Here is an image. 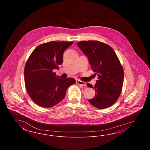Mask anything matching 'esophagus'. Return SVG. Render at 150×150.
Instances as JSON below:
<instances>
[{"instance_id": "obj_1", "label": "esophagus", "mask_w": 150, "mask_h": 150, "mask_svg": "<svg viewBox=\"0 0 150 150\" xmlns=\"http://www.w3.org/2000/svg\"><path fill=\"white\" fill-rule=\"evenodd\" d=\"M76 83H77L78 85H80V86H86V84L85 82L82 81H80V80H76Z\"/></svg>"}]
</instances>
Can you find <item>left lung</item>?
Here are the masks:
<instances>
[{
    "label": "left lung",
    "instance_id": "8db88e82",
    "mask_svg": "<svg viewBox=\"0 0 150 150\" xmlns=\"http://www.w3.org/2000/svg\"><path fill=\"white\" fill-rule=\"evenodd\" d=\"M86 54L91 69L98 76L94 89V97L89 100L93 106L100 109L112 106L120 96L124 74L120 62L114 50L106 44L98 41H82L77 43Z\"/></svg>",
    "mask_w": 150,
    "mask_h": 150
}]
</instances>
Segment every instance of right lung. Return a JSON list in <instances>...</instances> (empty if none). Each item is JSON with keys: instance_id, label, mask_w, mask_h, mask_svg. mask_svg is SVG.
<instances>
[{"instance_id": "right-lung-1", "label": "right lung", "mask_w": 150, "mask_h": 150, "mask_svg": "<svg viewBox=\"0 0 150 150\" xmlns=\"http://www.w3.org/2000/svg\"><path fill=\"white\" fill-rule=\"evenodd\" d=\"M72 42H50L38 46L25 67L26 89L32 100L40 106L48 108L64 98L67 88L75 83L74 78L61 79L53 70L63 62L64 50Z\"/></svg>"}]
</instances>
